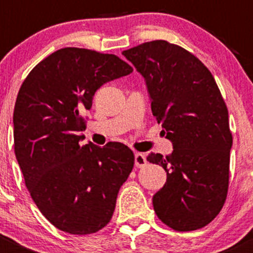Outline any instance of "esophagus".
<instances>
[{
  "label": "esophagus",
  "mask_w": 253,
  "mask_h": 253,
  "mask_svg": "<svg viewBox=\"0 0 253 253\" xmlns=\"http://www.w3.org/2000/svg\"><path fill=\"white\" fill-rule=\"evenodd\" d=\"M134 165L137 168H143L147 165V159H145L144 154H142V153H136L134 154Z\"/></svg>",
  "instance_id": "obj_1"
}]
</instances>
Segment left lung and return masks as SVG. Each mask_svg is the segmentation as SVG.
I'll list each match as a JSON object with an SVG mask.
<instances>
[{
	"label": "left lung",
	"instance_id": "8db88e82",
	"mask_svg": "<svg viewBox=\"0 0 253 253\" xmlns=\"http://www.w3.org/2000/svg\"><path fill=\"white\" fill-rule=\"evenodd\" d=\"M122 55L144 77L153 115L174 147L167 157H147L168 176L153 197L155 213L176 231L203 228L221 211L229 188L233 136L220 90L195 55L165 40Z\"/></svg>",
	"mask_w": 253,
	"mask_h": 253
}]
</instances>
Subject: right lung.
Here are the masks:
<instances>
[{"label":"right lung","mask_w":253,"mask_h":253,"mask_svg":"<svg viewBox=\"0 0 253 253\" xmlns=\"http://www.w3.org/2000/svg\"><path fill=\"white\" fill-rule=\"evenodd\" d=\"M132 71L116 55L65 47L38 63L18 91V164L39 211L65 233L88 235L108 225L133 169V152L122 143L79 144L82 114L90 110L95 91Z\"/></svg>","instance_id":"add662e5"}]
</instances>
